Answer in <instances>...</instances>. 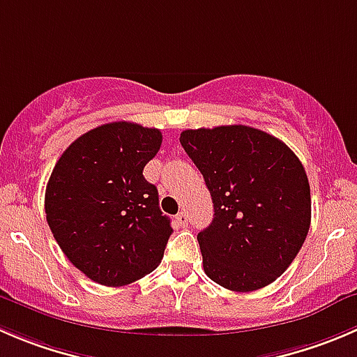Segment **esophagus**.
I'll return each mask as SVG.
<instances>
[{
    "mask_svg": "<svg viewBox=\"0 0 357 357\" xmlns=\"http://www.w3.org/2000/svg\"><path fill=\"white\" fill-rule=\"evenodd\" d=\"M176 221H178L179 227L186 228V227H188V214H186V213H179L178 216H176Z\"/></svg>",
    "mask_w": 357,
    "mask_h": 357,
    "instance_id": "34e87169",
    "label": "esophagus"
}]
</instances>
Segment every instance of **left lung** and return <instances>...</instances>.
<instances>
[{
  "label": "left lung",
  "instance_id": "8db88e82",
  "mask_svg": "<svg viewBox=\"0 0 357 357\" xmlns=\"http://www.w3.org/2000/svg\"><path fill=\"white\" fill-rule=\"evenodd\" d=\"M214 206L197 235L204 272L230 291H255L291 265L310 227L305 169L278 137L248 126L183 130Z\"/></svg>",
  "mask_w": 357,
  "mask_h": 357
}]
</instances>
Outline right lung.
I'll return each mask as SVG.
<instances>
[{
    "label": "right lung",
    "mask_w": 357,
    "mask_h": 357,
    "mask_svg": "<svg viewBox=\"0 0 357 357\" xmlns=\"http://www.w3.org/2000/svg\"><path fill=\"white\" fill-rule=\"evenodd\" d=\"M162 132L113 122L73 141L45 192L48 227L69 261L94 282L126 286L153 272L172 234L143 169Z\"/></svg>",
    "instance_id": "add662e5"
}]
</instances>
